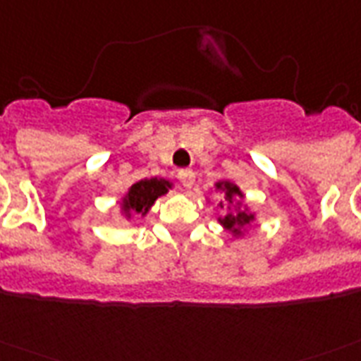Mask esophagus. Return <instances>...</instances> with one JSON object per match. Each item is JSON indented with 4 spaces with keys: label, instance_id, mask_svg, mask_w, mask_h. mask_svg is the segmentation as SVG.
<instances>
[{
    "label": "esophagus",
    "instance_id": "34e87169",
    "mask_svg": "<svg viewBox=\"0 0 361 361\" xmlns=\"http://www.w3.org/2000/svg\"><path fill=\"white\" fill-rule=\"evenodd\" d=\"M178 178H180L181 185L185 187V189H191V187L195 185V172H192V170H189V169L180 170Z\"/></svg>",
    "mask_w": 361,
    "mask_h": 361
}]
</instances>
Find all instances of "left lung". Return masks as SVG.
Wrapping results in <instances>:
<instances>
[{
	"mask_svg": "<svg viewBox=\"0 0 361 361\" xmlns=\"http://www.w3.org/2000/svg\"><path fill=\"white\" fill-rule=\"evenodd\" d=\"M216 189L224 192V202H219V206H229V210L235 206V212H229L225 217H219V224L224 225L225 229L231 231L235 236H240L242 231L246 225H250L255 219V216L252 212L247 210V208H242L240 199L244 197L242 191L235 183H231V181L224 180V181H217Z\"/></svg>",
	"mask_w": 361,
	"mask_h": 361,
	"instance_id": "8db88e82",
	"label": "left lung"
}]
</instances>
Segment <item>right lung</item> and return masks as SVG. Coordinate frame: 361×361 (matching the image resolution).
Masks as SVG:
<instances>
[{"label": "right lung", "mask_w": 361, "mask_h": 361, "mask_svg": "<svg viewBox=\"0 0 361 361\" xmlns=\"http://www.w3.org/2000/svg\"><path fill=\"white\" fill-rule=\"evenodd\" d=\"M172 183L162 178H151V180H140L128 189L123 202H121V210L128 219L130 217H144L149 208L155 204V200L162 195H166Z\"/></svg>", "instance_id": "add662e5"}]
</instances>
